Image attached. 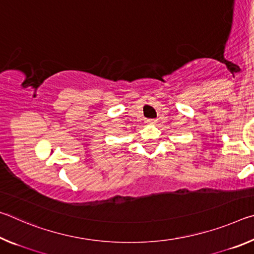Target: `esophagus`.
Returning <instances> with one entry per match:
<instances>
[{"mask_svg":"<svg viewBox=\"0 0 254 254\" xmlns=\"http://www.w3.org/2000/svg\"><path fill=\"white\" fill-rule=\"evenodd\" d=\"M145 122H147L148 124H156V123H157V120H154V119H148Z\"/></svg>","mask_w":254,"mask_h":254,"instance_id":"esophagus-1","label":"esophagus"}]
</instances>
